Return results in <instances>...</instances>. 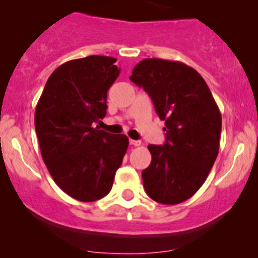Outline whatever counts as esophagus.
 Instances as JSON below:
<instances>
[{"mask_svg": "<svg viewBox=\"0 0 258 258\" xmlns=\"http://www.w3.org/2000/svg\"><path fill=\"white\" fill-rule=\"evenodd\" d=\"M130 145L135 146V147H139V146L142 145L141 141H137V140H130Z\"/></svg>", "mask_w": 258, "mask_h": 258, "instance_id": "esophagus-1", "label": "esophagus"}]
</instances>
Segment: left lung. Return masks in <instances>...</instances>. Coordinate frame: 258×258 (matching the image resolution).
I'll return each instance as SVG.
<instances>
[{"label":"left lung","mask_w":258,"mask_h":258,"mask_svg":"<svg viewBox=\"0 0 258 258\" xmlns=\"http://www.w3.org/2000/svg\"><path fill=\"white\" fill-rule=\"evenodd\" d=\"M130 80L148 93L166 126L165 144L148 146L146 192L158 204H181L199 191L217 157L220 110L201 75L182 62L145 58Z\"/></svg>","instance_id":"8db88e82"}]
</instances>
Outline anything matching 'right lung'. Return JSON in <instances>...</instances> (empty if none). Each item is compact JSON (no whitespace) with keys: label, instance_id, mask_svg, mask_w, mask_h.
Listing matches in <instances>:
<instances>
[{"label":"right lung","instance_id":"1","mask_svg":"<svg viewBox=\"0 0 258 258\" xmlns=\"http://www.w3.org/2000/svg\"><path fill=\"white\" fill-rule=\"evenodd\" d=\"M116 58L88 56L57 67L35 112L41 155L57 186L93 202L111 191L128 147L124 135L93 127L106 116L107 91L119 75Z\"/></svg>","mask_w":258,"mask_h":258}]
</instances>
